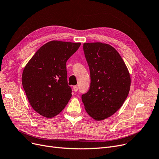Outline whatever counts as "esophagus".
Listing matches in <instances>:
<instances>
[{
  "mask_svg": "<svg viewBox=\"0 0 159 159\" xmlns=\"http://www.w3.org/2000/svg\"><path fill=\"white\" fill-rule=\"evenodd\" d=\"M73 90H74V92H75L78 91V87H77V86H73Z\"/></svg>",
  "mask_w": 159,
  "mask_h": 159,
  "instance_id": "34e87169",
  "label": "esophagus"
}]
</instances>
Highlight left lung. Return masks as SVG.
<instances>
[{
	"label": "left lung",
	"instance_id": "1",
	"mask_svg": "<svg viewBox=\"0 0 159 159\" xmlns=\"http://www.w3.org/2000/svg\"><path fill=\"white\" fill-rule=\"evenodd\" d=\"M83 50L91 83L82 95L87 113L97 121L113 115L127 98L130 77L122 58L113 47L100 42L85 43Z\"/></svg>",
	"mask_w": 159,
	"mask_h": 159
}]
</instances>
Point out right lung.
Here are the masks:
<instances>
[{
	"mask_svg": "<svg viewBox=\"0 0 159 159\" xmlns=\"http://www.w3.org/2000/svg\"><path fill=\"white\" fill-rule=\"evenodd\" d=\"M80 43L51 41L41 46L24 68L22 84L32 108L51 118L62 111L71 98L66 61Z\"/></svg>",
	"mask_w": 159,
	"mask_h": 159,
	"instance_id": "obj_1",
	"label": "right lung"
}]
</instances>
